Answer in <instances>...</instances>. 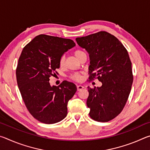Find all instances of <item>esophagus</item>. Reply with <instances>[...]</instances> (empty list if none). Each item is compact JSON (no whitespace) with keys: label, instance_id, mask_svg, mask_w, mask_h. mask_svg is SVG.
<instances>
[{"label":"esophagus","instance_id":"34e87169","mask_svg":"<svg viewBox=\"0 0 150 150\" xmlns=\"http://www.w3.org/2000/svg\"><path fill=\"white\" fill-rule=\"evenodd\" d=\"M77 90L78 91H81V90H82L83 88H84V87H83V85H77Z\"/></svg>","mask_w":150,"mask_h":150}]
</instances>
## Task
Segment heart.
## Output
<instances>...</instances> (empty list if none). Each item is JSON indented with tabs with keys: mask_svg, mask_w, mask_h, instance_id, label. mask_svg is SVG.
I'll return each mask as SVG.
<instances>
[{
	"mask_svg": "<svg viewBox=\"0 0 150 150\" xmlns=\"http://www.w3.org/2000/svg\"><path fill=\"white\" fill-rule=\"evenodd\" d=\"M86 54L85 53L83 52V51L81 50H75L74 52V55H75V57L77 58L78 59H80V57L82 56V55ZM59 65L61 67H63L65 63V57L64 56L61 57V58L59 59ZM71 78L73 80H74L75 81H80L81 79H82V76L79 73H75L71 75Z\"/></svg>",
	"mask_w": 150,
	"mask_h": 150,
	"instance_id": "b5f03b06",
	"label": "heart"
}]
</instances>
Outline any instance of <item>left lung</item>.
Segmentation results:
<instances>
[{"label": "left lung", "mask_w": 150, "mask_h": 150, "mask_svg": "<svg viewBox=\"0 0 150 150\" xmlns=\"http://www.w3.org/2000/svg\"><path fill=\"white\" fill-rule=\"evenodd\" d=\"M75 40L89 54L88 81L98 79L103 84L87 87L90 117L102 122L110 121L123 110L131 91L133 74L128 53L115 35L105 31Z\"/></svg>", "instance_id": "1"}]
</instances>
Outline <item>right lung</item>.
Returning a JSON list of instances; mask_svg holds the SVG:
<instances>
[{"label":"right lung","instance_id":"obj_1","mask_svg":"<svg viewBox=\"0 0 150 150\" xmlns=\"http://www.w3.org/2000/svg\"><path fill=\"white\" fill-rule=\"evenodd\" d=\"M75 45L72 40L40 34L22 50L16 70L17 84L28 110L40 122L57 123L67 115V103L77 87L67 81L52 87L49 81L57 73L61 57Z\"/></svg>","mask_w":150,"mask_h":150}]
</instances>
